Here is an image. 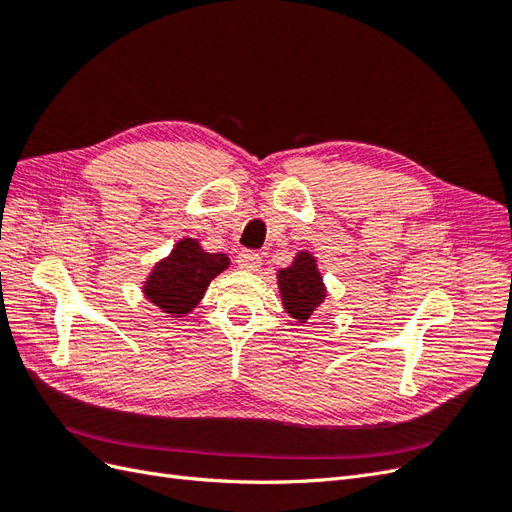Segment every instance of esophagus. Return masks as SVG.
Returning a JSON list of instances; mask_svg holds the SVG:
<instances>
[{
    "label": "esophagus",
    "instance_id": "esophagus-1",
    "mask_svg": "<svg viewBox=\"0 0 512 512\" xmlns=\"http://www.w3.org/2000/svg\"><path fill=\"white\" fill-rule=\"evenodd\" d=\"M237 265L243 271H258L260 269V254H256V252H241L237 256Z\"/></svg>",
    "mask_w": 512,
    "mask_h": 512
}]
</instances>
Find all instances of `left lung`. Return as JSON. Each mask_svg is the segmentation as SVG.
Listing matches in <instances>:
<instances>
[{"label": "left lung", "mask_w": 512, "mask_h": 512, "mask_svg": "<svg viewBox=\"0 0 512 512\" xmlns=\"http://www.w3.org/2000/svg\"><path fill=\"white\" fill-rule=\"evenodd\" d=\"M277 290L290 318L301 324L312 318L327 299V286H324L316 256L307 250L294 256L290 267L277 271Z\"/></svg>", "instance_id": "1"}]
</instances>
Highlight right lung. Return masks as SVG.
Masks as SVG:
<instances>
[{"label":"right lung","instance_id":"right-lung-1","mask_svg":"<svg viewBox=\"0 0 512 512\" xmlns=\"http://www.w3.org/2000/svg\"><path fill=\"white\" fill-rule=\"evenodd\" d=\"M228 267L230 258L226 254H211L203 250L198 239L183 237L168 256L151 267L143 282V294L168 318H183L205 297L215 277Z\"/></svg>","mask_w":512,"mask_h":512}]
</instances>
